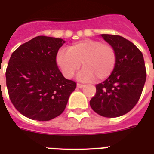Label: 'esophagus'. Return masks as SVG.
<instances>
[{"mask_svg": "<svg viewBox=\"0 0 154 154\" xmlns=\"http://www.w3.org/2000/svg\"><path fill=\"white\" fill-rule=\"evenodd\" d=\"M84 86V85L83 84H81V83H77V87L78 88H82Z\"/></svg>", "mask_w": 154, "mask_h": 154, "instance_id": "obj_1", "label": "esophagus"}]
</instances>
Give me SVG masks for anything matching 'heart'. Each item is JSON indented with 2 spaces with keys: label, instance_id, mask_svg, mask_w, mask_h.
<instances>
[{
  "label": "heart",
  "instance_id": "b5f03b06",
  "mask_svg": "<svg viewBox=\"0 0 154 154\" xmlns=\"http://www.w3.org/2000/svg\"><path fill=\"white\" fill-rule=\"evenodd\" d=\"M57 63L67 79L73 77L79 69V79L84 82L94 79L100 82L112 73L116 63V52L109 43L86 38L74 42L68 49H60L57 54Z\"/></svg>",
  "mask_w": 154,
  "mask_h": 154
}]
</instances>
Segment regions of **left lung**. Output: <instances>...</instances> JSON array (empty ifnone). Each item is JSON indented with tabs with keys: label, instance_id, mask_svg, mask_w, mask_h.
Returning a JSON list of instances; mask_svg holds the SVG:
<instances>
[{
	"label": "left lung",
	"instance_id": "1",
	"mask_svg": "<svg viewBox=\"0 0 154 154\" xmlns=\"http://www.w3.org/2000/svg\"><path fill=\"white\" fill-rule=\"evenodd\" d=\"M101 37L114 47L116 63L109 78L96 85V94L90 105L100 116L118 117L130 112L138 101L146 70L143 53L131 42L120 35L104 34Z\"/></svg>",
	"mask_w": 154,
	"mask_h": 154
}]
</instances>
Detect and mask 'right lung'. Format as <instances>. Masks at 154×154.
Here are the masks:
<instances>
[{
	"mask_svg": "<svg viewBox=\"0 0 154 154\" xmlns=\"http://www.w3.org/2000/svg\"><path fill=\"white\" fill-rule=\"evenodd\" d=\"M61 38L38 36L12 53L6 68V85L14 107L31 120L47 121L65 109L76 82L63 76L57 64Z\"/></svg>",
	"mask_w": 154,
	"mask_h": 154,
	"instance_id": "1",
	"label": "right lung"
}]
</instances>
